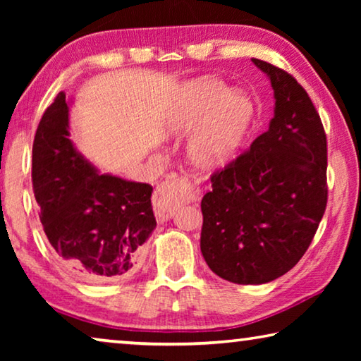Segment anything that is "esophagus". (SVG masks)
Returning <instances> with one entry per match:
<instances>
[{"instance_id": "obj_1", "label": "esophagus", "mask_w": 361, "mask_h": 361, "mask_svg": "<svg viewBox=\"0 0 361 361\" xmlns=\"http://www.w3.org/2000/svg\"><path fill=\"white\" fill-rule=\"evenodd\" d=\"M185 188L186 192H188V200H199L200 197V191L197 188H194L191 185V181L185 176H176V178L170 180L167 183H164V185L157 189L152 195V205H154V213H156V218L159 221H164V219H167L170 215H172L173 212V194L170 192V189L172 188Z\"/></svg>"}]
</instances>
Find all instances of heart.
Segmentation results:
<instances>
[{
	"label": "heart",
	"mask_w": 361,
	"mask_h": 361,
	"mask_svg": "<svg viewBox=\"0 0 361 361\" xmlns=\"http://www.w3.org/2000/svg\"><path fill=\"white\" fill-rule=\"evenodd\" d=\"M253 121V103L243 94L229 95V87L215 79L189 84L170 121L175 133H186L199 124L189 140V156L200 167L231 161L245 140Z\"/></svg>",
	"instance_id": "b5f03b06"
}]
</instances>
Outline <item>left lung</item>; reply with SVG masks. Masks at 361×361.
<instances>
[{"mask_svg":"<svg viewBox=\"0 0 361 361\" xmlns=\"http://www.w3.org/2000/svg\"><path fill=\"white\" fill-rule=\"evenodd\" d=\"M271 79L269 129L223 169L200 204V252L218 277L261 285L298 264L326 209V133L305 89L288 71L252 59Z\"/></svg>","mask_w":361,"mask_h":361,"instance_id":"left-lung-1","label":"left lung"}]
</instances>
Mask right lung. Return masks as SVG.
<instances>
[{
  "label": "right lung",
  "mask_w": 361,
  "mask_h": 361,
  "mask_svg": "<svg viewBox=\"0 0 361 361\" xmlns=\"http://www.w3.org/2000/svg\"><path fill=\"white\" fill-rule=\"evenodd\" d=\"M59 92L33 140L32 181L47 240L66 267L94 283L127 277L156 228L152 186L102 175L79 154Z\"/></svg>",
  "instance_id": "add662e5"
}]
</instances>
